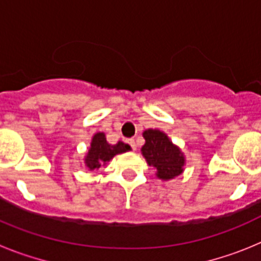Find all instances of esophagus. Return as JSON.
<instances>
[{
	"instance_id": "obj_1",
	"label": "esophagus",
	"mask_w": 261,
	"mask_h": 261,
	"mask_svg": "<svg viewBox=\"0 0 261 261\" xmlns=\"http://www.w3.org/2000/svg\"><path fill=\"white\" fill-rule=\"evenodd\" d=\"M126 142H128V144H129V146L132 147L133 150H136V147H137V146H136V141H135V138H129V140H126Z\"/></svg>"
}]
</instances>
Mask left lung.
Returning <instances> with one entry per match:
<instances>
[{
    "label": "left lung",
    "instance_id": "8db88e82",
    "mask_svg": "<svg viewBox=\"0 0 261 261\" xmlns=\"http://www.w3.org/2000/svg\"><path fill=\"white\" fill-rule=\"evenodd\" d=\"M145 145L142 155L149 165L156 168V176L167 180L183 172L184 156L176 146L168 140L167 136L156 129H147L144 132Z\"/></svg>",
    "mask_w": 261,
    "mask_h": 261
}]
</instances>
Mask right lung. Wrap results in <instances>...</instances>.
Wrapping results in <instances>:
<instances>
[{"instance_id":"obj_1","label":"right lung","mask_w":261,"mask_h":261,"mask_svg":"<svg viewBox=\"0 0 261 261\" xmlns=\"http://www.w3.org/2000/svg\"><path fill=\"white\" fill-rule=\"evenodd\" d=\"M130 150V146L119 141L116 145H111L106 141L105 133H96L93 137L89 154L86 156V166L90 170H98L103 163L108 162L116 154Z\"/></svg>"}]
</instances>
